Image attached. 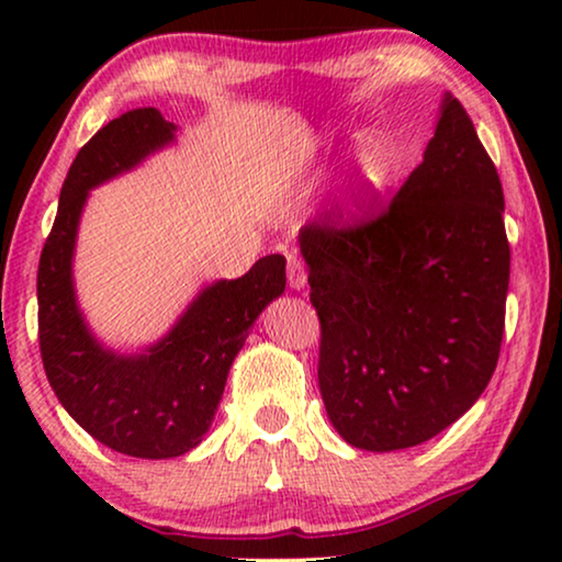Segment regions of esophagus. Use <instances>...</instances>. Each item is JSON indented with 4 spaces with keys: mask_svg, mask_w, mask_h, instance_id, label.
I'll return each instance as SVG.
<instances>
[{
    "mask_svg": "<svg viewBox=\"0 0 562 562\" xmlns=\"http://www.w3.org/2000/svg\"><path fill=\"white\" fill-rule=\"evenodd\" d=\"M286 279H289V286L294 291H302L306 286V271H304V263L294 256H289V268H286Z\"/></svg>",
    "mask_w": 562,
    "mask_h": 562,
    "instance_id": "1",
    "label": "esophagus"
}]
</instances>
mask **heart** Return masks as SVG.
I'll list each match as a JSON object with an SVG mask.
<instances>
[{
    "instance_id": "1",
    "label": "heart",
    "mask_w": 562,
    "mask_h": 562,
    "mask_svg": "<svg viewBox=\"0 0 562 562\" xmlns=\"http://www.w3.org/2000/svg\"><path fill=\"white\" fill-rule=\"evenodd\" d=\"M358 164L368 187H381V183L389 179L391 168H394V148H391V143L381 135L366 137L358 150Z\"/></svg>"
}]
</instances>
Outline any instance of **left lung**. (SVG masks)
<instances>
[{
  "mask_svg": "<svg viewBox=\"0 0 562 562\" xmlns=\"http://www.w3.org/2000/svg\"><path fill=\"white\" fill-rule=\"evenodd\" d=\"M319 317V394L345 442L432 440L488 386L504 340L509 240L496 166L456 97L391 202L299 233Z\"/></svg>",
  "mask_w": 562,
  "mask_h": 562,
  "instance_id": "8db88e82",
  "label": "left lung"
}]
</instances>
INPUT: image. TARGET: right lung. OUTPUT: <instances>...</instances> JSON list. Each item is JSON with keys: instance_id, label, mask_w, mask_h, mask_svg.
<instances>
[{"instance_id": "add662e5", "label": "right lung", "mask_w": 562, "mask_h": 562, "mask_svg": "<svg viewBox=\"0 0 562 562\" xmlns=\"http://www.w3.org/2000/svg\"><path fill=\"white\" fill-rule=\"evenodd\" d=\"M171 137L173 125L156 106L122 114L99 130L68 168L37 266V342L50 389L94 440L148 460L183 456L202 442L252 322L286 286V258L276 252L243 279L206 286L145 356H114L89 335L71 283L87 191Z\"/></svg>"}]
</instances>
